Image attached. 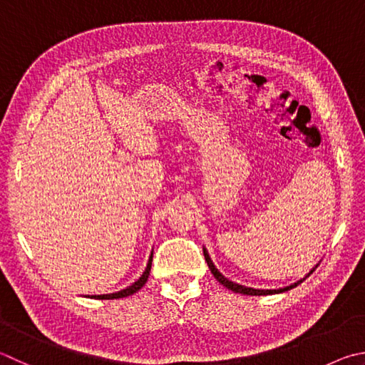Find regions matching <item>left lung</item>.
I'll use <instances>...</instances> for the list:
<instances>
[{
    "label": "left lung",
    "mask_w": 365,
    "mask_h": 365,
    "mask_svg": "<svg viewBox=\"0 0 365 365\" xmlns=\"http://www.w3.org/2000/svg\"><path fill=\"white\" fill-rule=\"evenodd\" d=\"M202 252H204V258H205V262H207V267H209V269H210V273L214 274L215 279H217L218 282H220V284H223V286L227 287L228 290H231V292L242 294V295H273V294H282V292H287V290H290V289L297 287L298 284H302L304 279H307V277H308L311 273H313V271L317 268V264H319V263H316L314 267L309 269V273L304 274V276L302 277V279H298L297 282L290 284V286H286V287H279V289H254V287L241 286V284L233 282V281H230L228 277H225V276L220 273V271L217 269V267H215V264H214V262H212V258H210V255H209L207 249L202 247Z\"/></svg>",
    "instance_id": "obj_1"
}]
</instances>
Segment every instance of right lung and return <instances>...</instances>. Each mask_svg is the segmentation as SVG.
Here are the masks:
<instances>
[{"label": "right lung", "mask_w": 365, "mask_h": 365, "mask_svg": "<svg viewBox=\"0 0 365 365\" xmlns=\"http://www.w3.org/2000/svg\"><path fill=\"white\" fill-rule=\"evenodd\" d=\"M151 262H153V252H151V255L148 258V263H147V268H145L143 274L138 277L135 282H132L129 287H125L123 290H119V292H113V294H103V295H88V298H96V300H115V298H123V297H129L132 294H135L140 290L145 282L148 281V276H150V269H151Z\"/></svg>", "instance_id": "1"}]
</instances>
